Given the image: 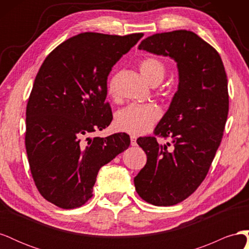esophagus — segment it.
<instances>
[{
    "mask_svg": "<svg viewBox=\"0 0 249 249\" xmlns=\"http://www.w3.org/2000/svg\"><path fill=\"white\" fill-rule=\"evenodd\" d=\"M137 137L136 136H131V145L132 146H135L137 145Z\"/></svg>",
    "mask_w": 249,
    "mask_h": 249,
    "instance_id": "1",
    "label": "esophagus"
}]
</instances>
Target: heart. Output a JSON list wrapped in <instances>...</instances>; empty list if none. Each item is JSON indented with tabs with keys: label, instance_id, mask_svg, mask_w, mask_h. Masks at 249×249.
I'll list each match as a JSON object with an SVG mask.
<instances>
[{
	"label": "heart",
	"instance_id": "heart-1",
	"mask_svg": "<svg viewBox=\"0 0 249 249\" xmlns=\"http://www.w3.org/2000/svg\"><path fill=\"white\" fill-rule=\"evenodd\" d=\"M142 77L150 85L159 84L166 73V67L157 58H145L139 64ZM108 92L114 93V80L110 81ZM161 116L160 108L154 104H131L117 112L115 124L120 131L131 135L146 133Z\"/></svg>",
	"mask_w": 249,
	"mask_h": 249
}]
</instances>
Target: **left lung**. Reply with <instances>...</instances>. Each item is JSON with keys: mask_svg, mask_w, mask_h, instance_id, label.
I'll return each mask as SVG.
<instances>
[{"mask_svg": "<svg viewBox=\"0 0 249 249\" xmlns=\"http://www.w3.org/2000/svg\"><path fill=\"white\" fill-rule=\"evenodd\" d=\"M138 49L169 57L178 67V90L155 129L171 143L138 138L147 160L134 178L142 199L173 206L197 189L220 145L229 113L227 73L217 51L187 30L148 36Z\"/></svg>", "mask_w": 249, "mask_h": 249, "instance_id": "1", "label": "left lung"}]
</instances>
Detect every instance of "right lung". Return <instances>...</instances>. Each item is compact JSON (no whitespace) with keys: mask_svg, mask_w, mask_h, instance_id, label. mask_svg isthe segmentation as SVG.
I'll use <instances>...</instances> for the list:
<instances>
[{"mask_svg":"<svg viewBox=\"0 0 249 249\" xmlns=\"http://www.w3.org/2000/svg\"><path fill=\"white\" fill-rule=\"evenodd\" d=\"M142 36L81 33L59 44L40 66L27 105L25 143L37 189L59 208H78L91 198L101 167L130 145L124 133L87 135L111 124L108 76Z\"/></svg>","mask_w":249,"mask_h":249,"instance_id":"right-lung-1","label":"right lung"}]
</instances>
